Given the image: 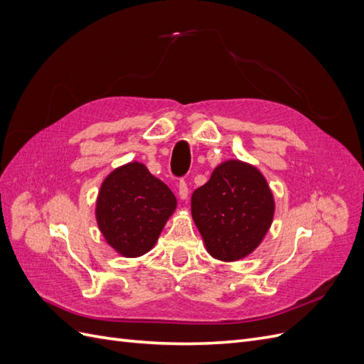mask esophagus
Returning a JSON list of instances; mask_svg holds the SVG:
<instances>
[{
    "mask_svg": "<svg viewBox=\"0 0 364 364\" xmlns=\"http://www.w3.org/2000/svg\"><path fill=\"white\" fill-rule=\"evenodd\" d=\"M178 194H179V199L181 200H186V197H188V186H186L185 181H181L178 185Z\"/></svg>",
    "mask_w": 364,
    "mask_h": 364,
    "instance_id": "34e87169",
    "label": "esophagus"
}]
</instances>
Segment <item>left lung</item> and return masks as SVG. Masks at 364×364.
<instances>
[{
  "label": "left lung",
  "instance_id": "obj_1",
  "mask_svg": "<svg viewBox=\"0 0 364 364\" xmlns=\"http://www.w3.org/2000/svg\"><path fill=\"white\" fill-rule=\"evenodd\" d=\"M191 215L209 255L234 262L250 255L269 232L274 197L255 165L228 159L193 193Z\"/></svg>",
  "mask_w": 364,
  "mask_h": 364
}]
</instances>
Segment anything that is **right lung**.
Segmentation results:
<instances>
[{
	"instance_id": "right-lung-1",
	"label": "right lung",
	"mask_w": 364,
	"mask_h": 364,
	"mask_svg": "<svg viewBox=\"0 0 364 364\" xmlns=\"http://www.w3.org/2000/svg\"><path fill=\"white\" fill-rule=\"evenodd\" d=\"M171 190L138 161L109 173L95 202L97 226L118 255L138 258L155 247L176 211Z\"/></svg>"
}]
</instances>
